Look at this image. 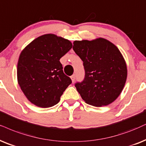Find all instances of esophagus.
<instances>
[{
  "label": "esophagus",
  "instance_id": "esophagus-1",
  "mask_svg": "<svg viewBox=\"0 0 146 146\" xmlns=\"http://www.w3.org/2000/svg\"><path fill=\"white\" fill-rule=\"evenodd\" d=\"M71 78L72 82H74L75 80V75H72V76L71 77Z\"/></svg>",
  "mask_w": 146,
  "mask_h": 146
}]
</instances>
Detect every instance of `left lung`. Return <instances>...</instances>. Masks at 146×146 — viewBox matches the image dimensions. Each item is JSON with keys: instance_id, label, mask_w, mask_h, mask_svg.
<instances>
[{"instance_id": "8db88e82", "label": "left lung", "mask_w": 146, "mask_h": 146, "mask_svg": "<svg viewBox=\"0 0 146 146\" xmlns=\"http://www.w3.org/2000/svg\"><path fill=\"white\" fill-rule=\"evenodd\" d=\"M73 50L84 62L85 77L75 86L87 104L100 107L121 94L127 77L125 60L119 48L104 38L74 41Z\"/></svg>"}]
</instances>
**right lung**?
<instances>
[{
  "instance_id": "1",
  "label": "right lung",
  "mask_w": 146,
  "mask_h": 146,
  "mask_svg": "<svg viewBox=\"0 0 146 146\" xmlns=\"http://www.w3.org/2000/svg\"><path fill=\"white\" fill-rule=\"evenodd\" d=\"M69 40L54 34L38 37L21 51L17 81L29 102L48 108L60 101L71 79L63 73L60 58L71 49Z\"/></svg>"
}]
</instances>
